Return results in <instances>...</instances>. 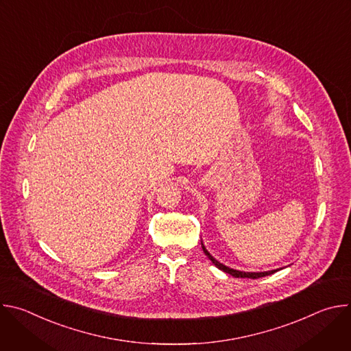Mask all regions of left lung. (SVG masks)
I'll return each instance as SVG.
<instances>
[{"instance_id": "left-lung-1", "label": "left lung", "mask_w": 351, "mask_h": 351, "mask_svg": "<svg viewBox=\"0 0 351 351\" xmlns=\"http://www.w3.org/2000/svg\"><path fill=\"white\" fill-rule=\"evenodd\" d=\"M202 247H203V252H204V254H206V256L213 261V264H214L218 269H221V271H223V272H226V274H229V275H232V276H234V278H250V279H257V278H263V276L272 275V274H275L276 271H279V269L264 271V272H244V271H237V269L229 268V267H226V265L221 264L218 260H215V258L208 253V250H207V248H206V245L203 244V240H202ZM280 269H282V268H280Z\"/></svg>"}]
</instances>
